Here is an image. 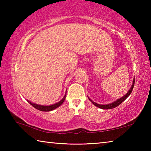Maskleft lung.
Wrapping results in <instances>:
<instances>
[{
	"label": "left lung",
	"instance_id": "1",
	"mask_svg": "<svg viewBox=\"0 0 151 151\" xmlns=\"http://www.w3.org/2000/svg\"><path fill=\"white\" fill-rule=\"evenodd\" d=\"M134 79H133V81H132V84L131 87L130 88L129 91L127 92V93L125 94V95H124L123 96H122L121 98L117 99L116 101L112 102V103H109V104H100L96 103L95 102L92 101L88 96V98L94 106L99 107V108H100V109H111L115 108V107H116L117 106H119V104H121L124 101L126 100V99H127V97L131 94L132 91V89H133V87H134Z\"/></svg>",
	"mask_w": 151,
	"mask_h": 151
}]
</instances>
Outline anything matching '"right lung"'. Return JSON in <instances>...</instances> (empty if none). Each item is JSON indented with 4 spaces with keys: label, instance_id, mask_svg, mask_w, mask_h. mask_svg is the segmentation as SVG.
I'll use <instances>...</instances> for the list:
<instances>
[{
    "label": "right lung",
    "instance_id": "right-lung-1",
    "mask_svg": "<svg viewBox=\"0 0 151 151\" xmlns=\"http://www.w3.org/2000/svg\"><path fill=\"white\" fill-rule=\"evenodd\" d=\"M66 93H65V95L64 96L63 98L61 99V101H60L59 102H58V103H55L54 104H51V105H48V106H46V105H41V104H36V103H32L31 102L28 101V103L29 104H31V105L35 107V109H37L38 110H39L40 111H45V112H48V111H52V110H54L55 109L58 108V106H60L61 104L63 103V102L65 101V98H66Z\"/></svg>",
    "mask_w": 151,
    "mask_h": 151
}]
</instances>
